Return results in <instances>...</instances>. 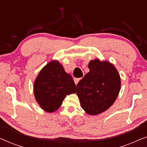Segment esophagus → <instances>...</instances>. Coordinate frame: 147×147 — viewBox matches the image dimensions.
Returning <instances> with one entry per match:
<instances>
[{
  "instance_id": "1",
  "label": "esophagus",
  "mask_w": 147,
  "mask_h": 147,
  "mask_svg": "<svg viewBox=\"0 0 147 147\" xmlns=\"http://www.w3.org/2000/svg\"><path fill=\"white\" fill-rule=\"evenodd\" d=\"M82 78H74V82H75V84L77 85L78 82H79V81L80 80H81Z\"/></svg>"
}]
</instances>
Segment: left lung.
<instances>
[{"instance_id":"8db88e82","label":"left lung","mask_w":147,"mask_h":147,"mask_svg":"<svg viewBox=\"0 0 147 147\" xmlns=\"http://www.w3.org/2000/svg\"><path fill=\"white\" fill-rule=\"evenodd\" d=\"M88 67L90 71L77 84L76 94L84 111L90 115H97L115 102L121 80L115 66L108 61L91 60Z\"/></svg>"}]
</instances>
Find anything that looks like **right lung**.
<instances>
[{"label":"right lung","instance_id":"add662e5","mask_svg":"<svg viewBox=\"0 0 147 147\" xmlns=\"http://www.w3.org/2000/svg\"><path fill=\"white\" fill-rule=\"evenodd\" d=\"M73 78L57 60H52L41 69L34 82L36 101L44 111L58 110L67 95L76 93Z\"/></svg>","mask_w":147,"mask_h":147}]
</instances>
